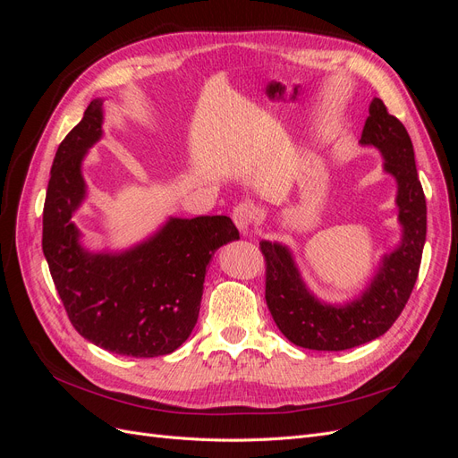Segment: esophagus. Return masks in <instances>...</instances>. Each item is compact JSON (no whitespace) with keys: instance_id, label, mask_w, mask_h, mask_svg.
Instances as JSON below:
<instances>
[{"instance_id":"esophagus-1","label":"esophagus","mask_w":458,"mask_h":458,"mask_svg":"<svg viewBox=\"0 0 458 458\" xmlns=\"http://www.w3.org/2000/svg\"><path fill=\"white\" fill-rule=\"evenodd\" d=\"M256 217H258V210H256V208H254L252 204L242 202V204H239V206H234V210H233V221H234V225L239 227V231H241L242 234H248V231H250V227L254 225Z\"/></svg>"}]
</instances>
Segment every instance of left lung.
Segmentation results:
<instances>
[{
    "label": "left lung",
    "instance_id": "8db88e82",
    "mask_svg": "<svg viewBox=\"0 0 458 458\" xmlns=\"http://www.w3.org/2000/svg\"><path fill=\"white\" fill-rule=\"evenodd\" d=\"M384 158V172L397 183L401 241L382 256L367 288L345 303L318 300L303 283L298 263L283 242L261 241L266 256V301L273 321L300 348L342 352L382 336L403 311L417 283L426 242V199L414 164L412 141L386 105L374 97L359 140Z\"/></svg>",
    "mask_w": 458,
    "mask_h": 458
}]
</instances>
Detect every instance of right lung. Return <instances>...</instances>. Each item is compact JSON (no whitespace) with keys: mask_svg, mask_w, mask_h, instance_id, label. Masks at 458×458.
Listing matches in <instances>:
<instances>
[{"mask_svg":"<svg viewBox=\"0 0 458 458\" xmlns=\"http://www.w3.org/2000/svg\"><path fill=\"white\" fill-rule=\"evenodd\" d=\"M101 137L103 99H93L51 165L44 256L68 318L86 340L118 355H168L197 325L208 263L217 248L239 241V231L227 216L168 217L128 250H88L74 214L88 195L81 162Z\"/></svg>","mask_w":458,"mask_h":458,"instance_id":"right-lung-1","label":"right lung"}]
</instances>
